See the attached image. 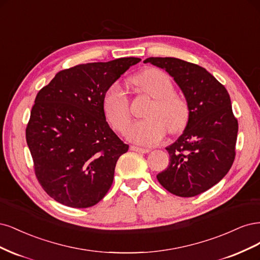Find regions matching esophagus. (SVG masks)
Here are the masks:
<instances>
[{"label": "esophagus", "instance_id": "esophagus-1", "mask_svg": "<svg viewBox=\"0 0 260 260\" xmlns=\"http://www.w3.org/2000/svg\"><path fill=\"white\" fill-rule=\"evenodd\" d=\"M131 149L133 150V151H136L139 153H148L151 151V149L150 148H140V147H136V146H132Z\"/></svg>", "mask_w": 260, "mask_h": 260}]
</instances>
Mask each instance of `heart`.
<instances>
[{
  "label": "heart",
  "mask_w": 260,
  "mask_h": 260,
  "mask_svg": "<svg viewBox=\"0 0 260 260\" xmlns=\"http://www.w3.org/2000/svg\"><path fill=\"white\" fill-rule=\"evenodd\" d=\"M135 86L153 98L145 111L146 119L133 123L126 136L140 145H153L160 141L169 129L177 134L186 127L189 106L181 96L174 93L169 75L158 69H147L133 79ZM103 108L107 120L116 131L123 133L131 118L129 99L120 82H114L106 90Z\"/></svg>",
  "instance_id": "b5f03b06"
}]
</instances>
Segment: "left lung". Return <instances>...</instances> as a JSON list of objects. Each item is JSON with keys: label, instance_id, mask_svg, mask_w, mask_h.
<instances>
[{"label": "left lung", "instance_id": "left-lung-1", "mask_svg": "<svg viewBox=\"0 0 260 260\" xmlns=\"http://www.w3.org/2000/svg\"><path fill=\"white\" fill-rule=\"evenodd\" d=\"M144 62L164 69L174 78L189 106L187 126L166 147L170 164L156 178L175 196L203 193L227 175L236 157L239 125L228 91L198 64L173 57H150Z\"/></svg>", "mask_w": 260, "mask_h": 260}]
</instances>
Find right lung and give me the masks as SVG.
Listing matches in <instances>:
<instances>
[{"instance_id": "1", "label": "right lung", "mask_w": 260, "mask_h": 260, "mask_svg": "<svg viewBox=\"0 0 260 260\" xmlns=\"http://www.w3.org/2000/svg\"><path fill=\"white\" fill-rule=\"evenodd\" d=\"M139 58L78 64L58 72L32 107L26 139L42 188L74 208L94 206L110 189L128 145L106 121L107 88Z\"/></svg>"}]
</instances>
